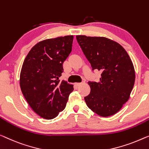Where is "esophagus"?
I'll return each instance as SVG.
<instances>
[{
  "mask_svg": "<svg viewBox=\"0 0 149 149\" xmlns=\"http://www.w3.org/2000/svg\"><path fill=\"white\" fill-rule=\"evenodd\" d=\"M84 84H85V81H82L81 83H75V85H76L77 86H79Z\"/></svg>",
  "mask_w": 149,
  "mask_h": 149,
  "instance_id": "esophagus-1",
  "label": "esophagus"
}]
</instances>
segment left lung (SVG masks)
I'll return each instance as SVG.
<instances>
[{
    "instance_id": "left-lung-1",
    "label": "left lung",
    "mask_w": 149,
    "mask_h": 149,
    "mask_svg": "<svg viewBox=\"0 0 149 149\" xmlns=\"http://www.w3.org/2000/svg\"><path fill=\"white\" fill-rule=\"evenodd\" d=\"M76 39L92 70L102 72L98 82L88 81L91 91L84 97L88 107L100 116L115 114L134 87V68L129 55L119 43L106 37L77 35Z\"/></svg>"
}]
</instances>
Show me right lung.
Masks as SVG:
<instances>
[{
	"label": "right lung",
	"instance_id": "obj_1",
	"mask_svg": "<svg viewBox=\"0 0 149 149\" xmlns=\"http://www.w3.org/2000/svg\"><path fill=\"white\" fill-rule=\"evenodd\" d=\"M73 39V35H68L39 42L22 65V93L33 110L43 118H54L65 109L74 90V86L59 79L63 62L72 52Z\"/></svg>",
	"mask_w": 149,
	"mask_h": 149
}]
</instances>
